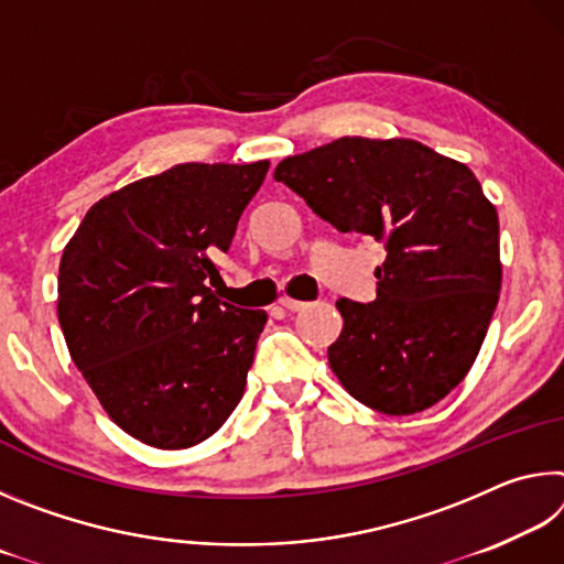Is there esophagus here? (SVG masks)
<instances>
[{
	"label": "esophagus",
	"mask_w": 564,
	"mask_h": 564,
	"mask_svg": "<svg viewBox=\"0 0 564 564\" xmlns=\"http://www.w3.org/2000/svg\"><path fill=\"white\" fill-rule=\"evenodd\" d=\"M281 305H283L285 311H303L308 303H305V301H295V299H289V295H283Z\"/></svg>",
	"instance_id": "obj_1"
}]
</instances>
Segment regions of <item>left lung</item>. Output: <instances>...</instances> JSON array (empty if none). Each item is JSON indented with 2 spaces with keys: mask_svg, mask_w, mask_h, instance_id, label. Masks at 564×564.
Listing matches in <instances>:
<instances>
[{
  "mask_svg": "<svg viewBox=\"0 0 564 564\" xmlns=\"http://www.w3.org/2000/svg\"><path fill=\"white\" fill-rule=\"evenodd\" d=\"M275 181L340 234L386 243L378 299H340L328 362L386 415L433 408L480 352L500 299V221L465 164L413 139L343 137L283 159Z\"/></svg>",
  "mask_w": 564,
  "mask_h": 564,
  "instance_id": "1",
  "label": "left lung"
}]
</instances>
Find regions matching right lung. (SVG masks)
Returning <instances> with one entry per match:
<instances>
[{
    "mask_svg": "<svg viewBox=\"0 0 564 564\" xmlns=\"http://www.w3.org/2000/svg\"><path fill=\"white\" fill-rule=\"evenodd\" d=\"M269 166L139 178L99 198L64 246L56 313L74 366L113 423L159 451L212 437L243 398L269 316L208 285Z\"/></svg>",
    "mask_w": 564,
    "mask_h": 564,
    "instance_id": "obj_1",
    "label": "right lung"
}]
</instances>
